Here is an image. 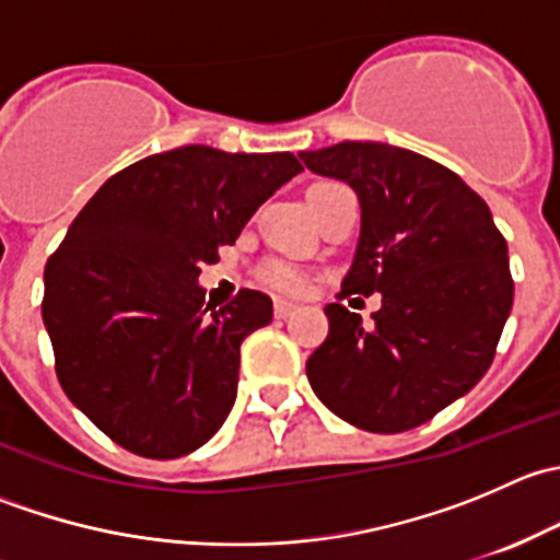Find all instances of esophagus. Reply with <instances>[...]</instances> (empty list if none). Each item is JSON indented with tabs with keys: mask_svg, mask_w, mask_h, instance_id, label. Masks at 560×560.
<instances>
[{
	"mask_svg": "<svg viewBox=\"0 0 560 560\" xmlns=\"http://www.w3.org/2000/svg\"><path fill=\"white\" fill-rule=\"evenodd\" d=\"M295 312H298L295 303H290V301H276V303H273L276 319H287V316H292Z\"/></svg>",
	"mask_w": 560,
	"mask_h": 560,
	"instance_id": "1",
	"label": "esophagus"
}]
</instances>
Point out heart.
Listing matches in <instances>:
<instances>
[{"instance_id":"b5f03b06","label":"heart","mask_w":560,"mask_h":560,"mask_svg":"<svg viewBox=\"0 0 560 560\" xmlns=\"http://www.w3.org/2000/svg\"><path fill=\"white\" fill-rule=\"evenodd\" d=\"M257 279L259 284L268 287V290L273 292H292V295H298V292L306 290V276L298 268H292V265L279 262V259L265 262L262 268L257 270Z\"/></svg>"}]
</instances>
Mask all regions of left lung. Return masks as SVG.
<instances>
[{
  "label": "left lung",
  "mask_w": 560,
  "mask_h": 560,
  "mask_svg": "<svg viewBox=\"0 0 560 560\" xmlns=\"http://www.w3.org/2000/svg\"><path fill=\"white\" fill-rule=\"evenodd\" d=\"M301 160L347 180L363 211L341 295L382 292L371 327L341 303L325 308L312 389L363 431L422 425L493 363L515 298L504 235L460 175L409 149L347 140Z\"/></svg>",
  "instance_id": "obj_1"
}]
</instances>
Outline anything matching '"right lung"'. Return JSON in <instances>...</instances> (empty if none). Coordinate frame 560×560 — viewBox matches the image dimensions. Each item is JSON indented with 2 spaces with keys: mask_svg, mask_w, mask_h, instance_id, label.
Listing matches in <instances>:
<instances>
[{
  "mask_svg": "<svg viewBox=\"0 0 560 560\" xmlns=\"http://www.w3.org/2000/svg\"><path fill=\"white\" fill-rule=\"evenodd\" d=\"M301 171L290 151L180 145L145 156L100 186L48 257L43 322L56 376L118 447L171 460L228 420L241 341L268 325L273 303L241 290L206 306L197 276Z\"/></svg>",
  "mask_w": 560,
  "mask_h": 560,
  "instance_id": "1",
  "label": "right lung"
}]
</instances>
